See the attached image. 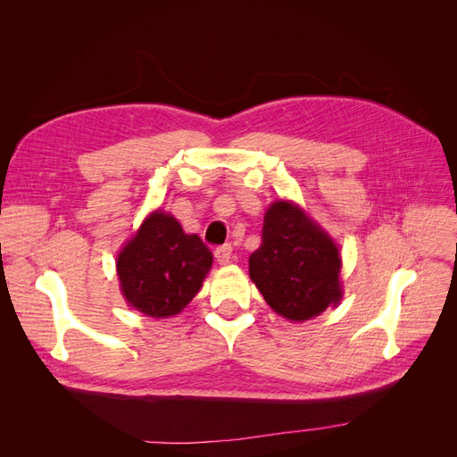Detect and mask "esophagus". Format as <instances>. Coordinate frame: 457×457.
I'll return each mask as SVG.
<instances>
[{
	"mask_svg": "<svg viewBox=\"0 0 457 457\" xmlns=\"http://www.w3.org/2000/svg\"><path fill=\"white\" fill-rule=\"evenodd\" d=\"M215 259H217L219 265H228L230 259H232V247L228 244L217 247V250H215Z\"/></svg>",
	"mask_w": 457,
	"mask_h": 457,
	"instance_id": "1",
	"label": "esophagus"
}]
</instances>
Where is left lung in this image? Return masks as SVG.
<instances>
[{"label": "left lung", "instance_id": "left-lung-1", "mask_svg": "<svg viewBox=\"0 0 457 457\" xmlns=\"http://www.w3.org/2000/svg\"><path fill=\"white\" fill-rule=\"evenodd\" d=\"M339 247L299 205L278 200L262 219L261 245L250 255V278L274 312L305 322L339 305Z\"/></svg>", "mask_w": 457, "mask_h": 457}]
</instances>
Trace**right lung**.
<instances>
[{
  "label": "right lung",
  "instance_id": "1",
  "mask_svg": "<svg viewBox=\"0 0 457 457\" xmlns=\"http://www.w3.org/2000/svg\"><path fill=\"white\" fill-rule=\"evenodd\" d=\"M213 265V255L198 234H187L179 220L152 212L123 245L116 270L128 305L152 318L181 312Z\"/></svg>",
  "mask_w": 457,
  "mask_h": 457
}]
</instances>
